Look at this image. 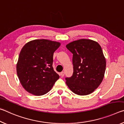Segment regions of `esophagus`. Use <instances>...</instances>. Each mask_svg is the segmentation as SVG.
Wrapping results in <instances>:
<instances>
[{"label":"esophagus","instance_id":"esophagus-1","mask_svg":"<svg viewBox=\"0 0 124 124\" xmlns=\"http://www.w3.org/2000/svg\"><path fill=\"white\" fill-rule=\"evenodd\" d=\"M60 75H61V77H63L64 75V72H61L60 73Z\"/></svg>","mask_w":124,"mask_h":124}]
</instances>
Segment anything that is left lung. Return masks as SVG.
Listing matches in <instances>:
<instances>
[{"instance_id": "obj_1", "label": "left lung", "mask_w": 124, "mask_h": 124, "mask_svg": "<svg viewBox=\"0 0 124 124\" xmlns=\"http://www.w3.org/2000/svg\"><path fill=\"white\" fill-rule=\"evenodd\" d=\"M67 49L73 54V73L66 78L69 88L78 95H87L99 86L104 78L106 61L99 44L89 39L71 42Z\"/></svg>"}]
</instances>
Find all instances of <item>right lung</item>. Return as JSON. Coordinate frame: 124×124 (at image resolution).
I'll list each match as a JSON object with an SVG mask.
<instances>
[{
  "mask_svg": "<svg viewBox=\"0 0 124 124\" xmlns=\"http://www.w3.org/2000/svg\"><path fill=\"white\" fill-rule=\"evenodd\" d=\"M60 45L58 42L36 39L22 47L16 70L20 83L27 91L34 95H43L59 79L52 63L54 52Z\"/></svg>",
  "mask_w": 124,
  "mask_h": 124,
  "instance_id": "add662e5",
  "label": "right lung"
}]
</instances>
